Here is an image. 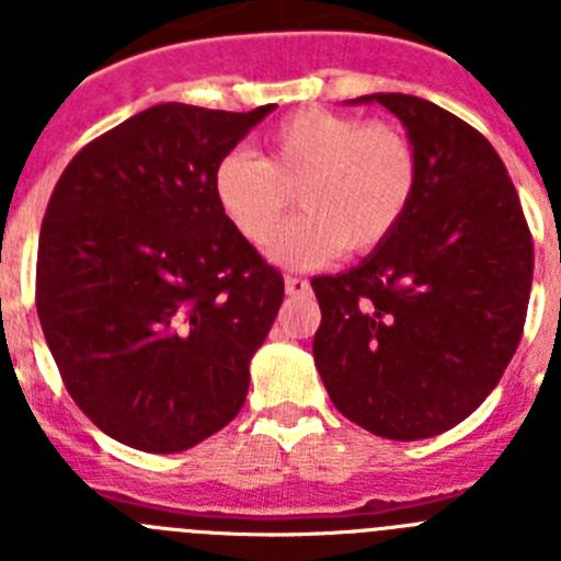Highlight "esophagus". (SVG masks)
I'll use <instances>...</instances> for the list:
<instances>
[{"instance_id": "esophagus-1", "label": "esophagus", "mask_w": 561, "mask_h": 561, "mask_svg": "<svg viewBox=\"0 0 561 561\" xmlns=\"http://www.w3.org/2000/svg\"><path fill=\"white\" fill-rule=\"evenodd\" d=\"M286 291H289V295H306V291H309V280H306V277L286 275Z\"/></svg>"}]
</instances>
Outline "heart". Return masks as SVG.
I'll return each instance as SVG.
<instances>
[{
  "label": "heart",
  "mask_w": 561,
  "mask_h": 561,
  "mask_svg": "<svg viewBox=\"0 0 561 561\" xmlns=\"http://www.w3.org/2000/svg\"><path fill=\"white\" fill-rule=\"evenodd\" d=\"M295 187L306 213L277 238V261L304 266L323 264L345 247L370 252L393 236L413 205L419 153L393 123L300 108L270 128L264 160L230 151L213 168L221 216L255 247L280 232Z\"/></svg>",
  "instance_id": "1"
}]
</instances>
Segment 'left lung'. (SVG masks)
<instances>
[{
	"mask_svg": "<svg viewBox=\"0 0 561 561\" xmlns=\"http://www.w3.org/2000/svg\"><path fill=\"white\" fill-rule=\"evenodd\" d=\"M408 126L419 187L356 270L311 277L314 365L334 408L368 433H447L497 388L523 336L534 238L517 187L478 128L415 95H365Z\"/></svg>",
	"mask_w": 561,
	"mask_h": 561,
	"instance_id": "obj_1",
	"label": "left lung"
}]
</instances>
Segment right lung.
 Segmentation results:
<instances>
[{
    "label": "right lung",
    "instance_id": "obj_1",
    "mask_svg": "<svg viewBox=\"0 0 561 561\" xmlns=\"http://www.w3.org/2000/svg\"><path fill=\"white\" fill-rule=\"evenodd\" d=\"M160 103L64 168L36 257V309L64 388L98 430L182 453L244 408L284 275L230 227L213 168L264 121Z\"/></svg>",
    "mask_w": 561,
    "mask_h": 561
}]
</instances>
